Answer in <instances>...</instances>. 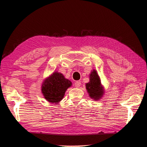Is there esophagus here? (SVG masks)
I'll list each match as a JSON object with an SVG mask.
<instances>
[{"mask_svg": "<svg viewBox=\"0 0 147 147\" xmlns=\"http://www.w3.org/2000/svg\"><path fill=\"white\" fill-rule=\"evenodd\" d=\"M75 86L76 87V88H79L80 86H81V82H80V81H77V82H76L75 83Z\"/></svg>", "mask_w": 147, "mask_h": 147, "instance_id": "esophagus-1", "label": "esophagus"}]
</instances>
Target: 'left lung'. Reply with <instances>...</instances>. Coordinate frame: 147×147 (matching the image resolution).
<instances>
[{"label":"left lung","instance_id":"1","mask_svg":"<svg viewBox=\"0 0 147 147\" xmlns=\"http://www.w3.org/2000/svg\"><path fill=\"white\" fill-rule=\"evenodd\" d=\"M90 82L85 84L88 95L94 100H99L105 94V88L102 85L100 78L95 69H92L90 74Z\"/></svg>","mask_w":147,"mask_h":147}]
</instances>
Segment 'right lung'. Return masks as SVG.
Wrapping results in <instances>:
<instances>
[{
  "mask_svg": "<svg viewBox=\"0 0 147 147\" xmlns=\"http://www.w3.org/2000/svg\"><path fill=\"white\" fill-rule=\"evenodd\" d=\"M72 85L70 80L65 78L63 74L56 71L43 80L41 92L46 100L51 104L58 105L63 100L67 90Z\"/></svg>",
  "mask_w": 147,
  "mask_h": 147,
  "instance_id": "obj_1",
  "label": "right lung"
}]
</instances>
